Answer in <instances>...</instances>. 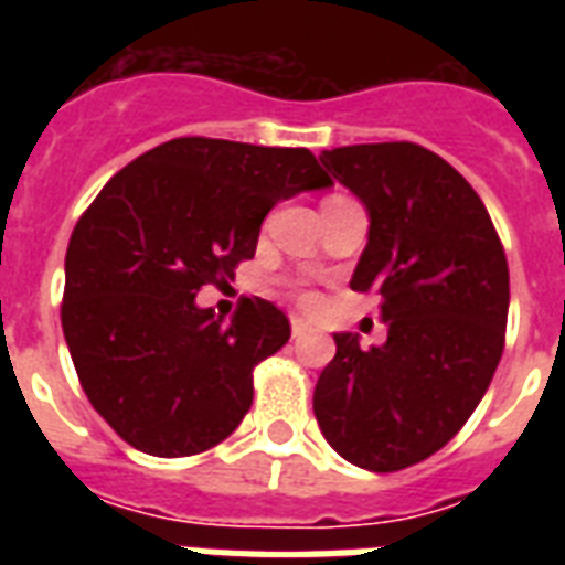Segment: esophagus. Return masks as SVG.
Returning a JSON list of instances; mask_svg holds the SVG:
<instances>
[{
    "label": "esophagus",
    "mask_w": 565,
    "mask_h": 565,
    "mask_svg": "<svg viewBox=\"0 0 565 565\" xmlns=\"http://www.w3.org/2000/svg\"><path fill=\"white\" fill-rule=\"evenodd\" d=\"M290 328H292V337H305L310 331V322L305 317H292Z\"/></svg>",
    "instance_id": "esophagus-1"
}]
</instances>
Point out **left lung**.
<instances>
[{
    "mask_svg": "<svg viewBox=\"0 0 565 565\" xmlns=\"http://www.w3.org/2000/svg\"><path fill=\"white\" fill-rule=\"evenodd\" d=\"M326 170L370 213L352 290L381 296L386 343L337 354L313 390L322 437L370 472H398L446 446L504 352L510 273L481 195L416 143L340 146Z\"/></svg>",
    "mask_w": 565,
    "mask_h": 565,
    "instance_id": "1",
    "label": "left lung"
}]
</instances>
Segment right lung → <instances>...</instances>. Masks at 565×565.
<instances>
[{
  "mask_svg": "<svg viewBox=\"0 0 565 565\" xmlns=\"http://www.w3.org/2000/svg\"><path fill=\"white\" fill-rule=\"evenodd\" d=\"M331 188L308 149L179 137L102 188L66 248L61 326L84 393L137 451L190 457L237 428L252 370L290 340L273 301L199 308L255 257L281 199Z\"/></svg>",
  "mask_w": 565,
  "mask_h": 565,
  "instance_id": "obj_1",
  "label": "right lung"
}]
</instances>
